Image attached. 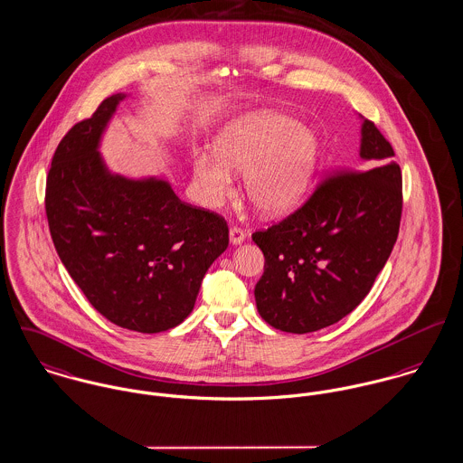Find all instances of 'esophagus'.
<instances>
[{
	"mask_svg": "<svg viewBox=\"0 0 463 463\" xmlns=\"http://www.w3.org/2000/svg\"><path fill=\"white\" fill-rule=\"evenodd\" d=\"M229 240H231L232 245H241V243L247 240V234H245L241 229H238V227H231V231H229Z\"/></svg>",
	"mask_w": 463,
	"mask_h": 463,
	"instance_id": "obj_1",
	"label": "esophagus"
}]
</instances>
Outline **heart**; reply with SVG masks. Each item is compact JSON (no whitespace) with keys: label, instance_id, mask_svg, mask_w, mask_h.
<instances>
[{"label":"heart","instance_id":"1","mask_svg":"<svg viewBox=\"0 0 463 463\" xmlns=\"http://www.w3.org/2000/svg\"><path fill=\"white\" fill-rule=\"evenodd\" d=\"M214 153L192 158L203 201L218 208L232 194V173H245L250 204L260 214L296 210L308 194L320 162V139L292 116L271 109L243 112L214 137Z\"/></svg>","mask_w":463,"mask_h":463}]
</instances>
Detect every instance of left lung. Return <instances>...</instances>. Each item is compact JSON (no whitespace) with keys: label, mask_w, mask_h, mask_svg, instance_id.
<instances>
[{"label":"left lung","mask_w":463,"mask_h":463,"mask_svg":"<svg viewBox=\"0 0 463 463\" xmlns=\"http://www.w3.org/2000/svg\"><path fill=\"white\" fill-rule=\"evenodd\" d=\"M392 156V144L361 118L359 171L324 181L296 213L253 232L266 259L253 294L269 326L319 331L370 292L400 229L402 173Z\"/></svg>","instance_id":"left-lung-1"}]
</instances>
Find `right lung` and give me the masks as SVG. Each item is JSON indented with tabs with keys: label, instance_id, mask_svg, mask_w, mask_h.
I'll list each match as a JSON object with an SVG mask.
<instances>
[{
	"label": "right lung",
	"instance_id": "right-lung-1",
	"mask_svg": "<svg viewBox=\"0 0 463 463\" xmlns=\"http://www.w3.org/2000/svg\"><path fill=\"white\" fill-rule=\"evenodd\" d=\"M127 97L106 99L58 144L45 213L63 266L93 308L125 329L160 333L194 310L206 271L229 245V227L181 203L165 178H127L107 167L100 143Z\"/></svg>",
	"mask_w": 463,
	"mask_h": 463
}]
</instances>
